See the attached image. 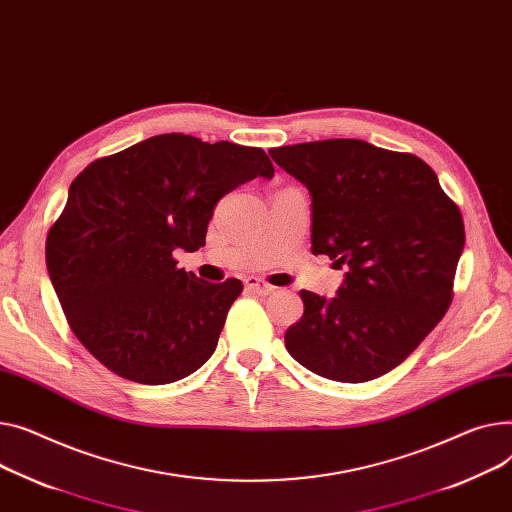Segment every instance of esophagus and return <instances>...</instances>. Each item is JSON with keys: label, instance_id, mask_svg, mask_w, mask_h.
<instances>
[{"label": "esophagus", "instance_id": "1", "mask_svg": "<svg viewBox=\"0 0 512 512\" xmlns=\"http://www.w3.org/2000/svg\"><path fill=\"white\" fill-rule=\"evenodd\" d=\"M245 286H247V290H251V292H255V294H259V296H267V294H271V292L276 290L274 286L267 284V282L261 280V278H255V276H249V278L245 280Z\"/></svg>", "mask_w": 512, "mask_h": 512}]
</instances>
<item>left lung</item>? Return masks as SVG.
Masks as SVG:
<instances>
[{
  "label": "left lung",
  "instance_id": "8db88e82",
  "mask_svg": "<svg viewBox=\"0 0 512 512\" xmlns=\"http://www.w3.org/2000/svg\"><path fill=\"white\" fill-rule=\"evenodd\" d=\"M313 197V255L346 265L337 296L302 290L284 339L304 368L339 383L393 370L445 317L465 245L459 208L414 154L362 140L271 148Z\"/></svg>",
  "mask_w": 512,
  "mask_h": 512
}]
</instances>
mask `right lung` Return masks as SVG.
<instances>
[{"mask_svg": "<svg viewBox=\"0 0 512 512\" xmlns=\"http://www.w3.org/2000/svg\"><path fill=\"white\" fill-rule=\"evenodd\" d=\"M255 177H274L261 148L164 133L74 179L45 257L67 323L100 364L166 385L208 362L243 284L201 280L173 255L206 245L216 203Z\"/></svg>", "mask_w": 512, "mask_h": 512, "instance_id": "right-lung-1", "label": "right lung"}]
</instances>
